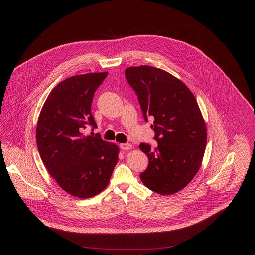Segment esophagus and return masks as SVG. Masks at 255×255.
<instances>
[{"instance_id":"obj_1","label":"esophagus","mask_w":255,"mask_h":255,"mask_svg":"<svg viewBox=\"0 0 255 255\" xmlns=\"http://www.w3.org/2000/svg\"><path fill=\"white\" fill-rule=\"evenodd\" d=\"M120 147L122 150H130L132 148V145L129 143H122V144H120Z\"/></svg>"}]
</instances>
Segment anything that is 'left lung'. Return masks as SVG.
Listing matches in <instances>:
<instances>
[{"instance_id":"1","label":"left lung","mask_w":255,"mask_h":255,"mask_svg":"<svg viewBox=\"0 0 255 255\" xmlns=\"http://www.w3.org/2000/svg\"><path fill=\"white\" fill-rule=\"evenodd\" d=\"M125 77L135 92L143 119L158 147L140 143L148 166L140 180L150 190L171 195L192 181L201 166L206 144V123L193 94L172 74L151 66L130 67Z\"/></svg>"}]
</instances>
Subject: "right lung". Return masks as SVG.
I'll list each match as a JSON object with an SVG mask.
<instances>
[{"instance_id":"1","label":"right lung","mask_w":255,"mask_h":255,"mask_svg":"<svg viewBox=\"0 0 255 255\" xmlns=\"http://www.w3.org/2000/svg\"><path fill=\"white\" fill-rule=\"evenodd\" d=\"M105 73L74 75L53 88L41 110L36 142L50 176L69 194L87 199L109 183L119 159V147L100 134H83L87 126L97 128L91 113L95 92Z\"/></svg>"}]
</instances>
